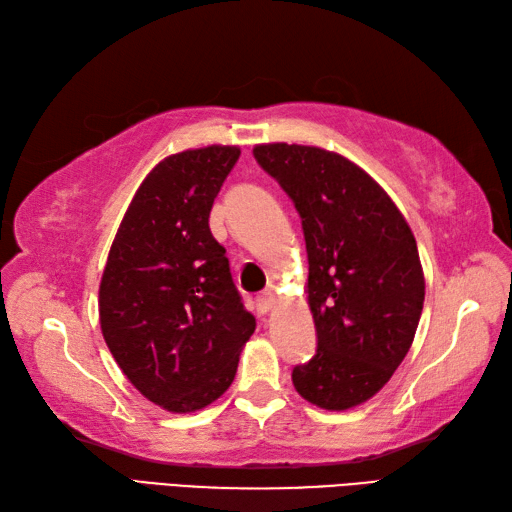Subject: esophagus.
Listing matches in <instances>:
<instances>
[{
	"mask_svg": "<svg viewBox=\"0 0 512 512\" xmlns=\"http://www.w3.org/2000/svg\"><path fill=\"white\" fill-rule=\"evenodd\" d=\"M273 306H276V295H273L271 291H265L263 295L256 297V308L260 315H267Z\"/></svg>",
	"mask_w": 512,
	"mask_h": 512,
	"instance_id": "obj_1",
	"label": "esophagus"
}]
</instances>
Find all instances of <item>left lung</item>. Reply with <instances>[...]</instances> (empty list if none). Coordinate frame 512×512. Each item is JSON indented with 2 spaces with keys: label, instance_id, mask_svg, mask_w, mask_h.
Segmentation results:
<instances>
[{
  "label": "left lung",
  "instance_id": "1",
  "mask_svg": "<svg viewBox=\"0 0 512 512\" xmlns=\"http://www.w3.org/2000/svg\"><path fill=\"white\" fill-rule=\"evenodd\" d=\"M254 158L302 217L317 352L293 367L295 389L326 410L363 404L415 339L426 295L415 236L382 186L341 154L269 143Z\"/></svg>",
  "mask_w": 512,
  "mask_h": 512
}]
</instances>
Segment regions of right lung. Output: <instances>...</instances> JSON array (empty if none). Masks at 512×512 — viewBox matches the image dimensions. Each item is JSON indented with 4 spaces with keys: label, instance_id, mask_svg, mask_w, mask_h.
<instances>
[{
    "label": "right lung",
    "instance_id": "1",
    "mask_svg": "<svg viewBox=\"0 0 512 512\" xmlns=\"http://www.w3.org/2000/svg\"><path fill=\"white\" fill-rule=\"evenodd\" d=\"M239 156L234 145H210L160 160L121 221L99 284L110 354L169 413H193L226 393L256 330L208 226Z\"/></svg>",
    "mask_w": 512,
    "mask_h": 512
}]
</instances>
